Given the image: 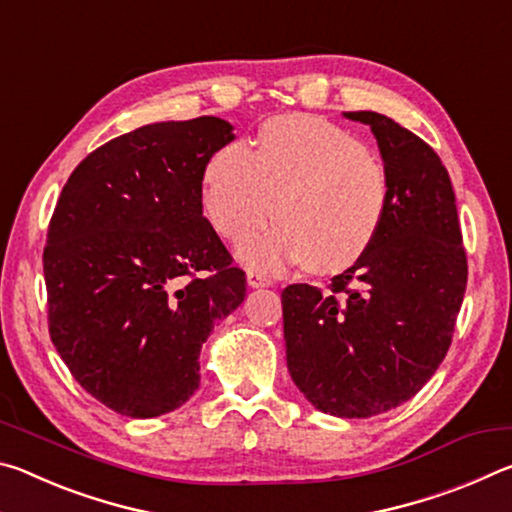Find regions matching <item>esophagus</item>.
<instances>
[{"instance_id":"obj_1","label":"esophagus","mask_w":512,"mask_h":512,"mask_svg":"<svg viewBox=\"0 0 512 512\" xmlns=\"http://www.w3.org/2000/svg\"><path fill=\"white\" fill-rule=\"evenodd\" d=\"M246 282H248V287H253V289L271 287V284H273L271 277H266V275H262V273H255V271H248V273H246Z\"/></svg>"}]
</instances>
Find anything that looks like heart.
<instances>
[{"instance_id":"obj_1","label":"heart","mask_w":512,"mask_h":512,"mask_svg":"<svg viewBox=\"0 0 512 512\" xmlns=\"http://www.w3.org/2000/svg\"><path fill=\"white\" fill-rule=\"evenodd\" d=\"M388 201V173L368 146L307 115L266 121L255 151L244 142L221 146L203 173V212L232 244L277 210L282 221L239 248L241 262L259 271H345L375 244Z\"/></svg>"}]
</instances>
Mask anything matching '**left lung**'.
I'll return each mask as SVG.
<instances>
[{
  "label": "left lung",
  "mask_w": 512,
  "mask_h": 512,
  "mask_svg": "<svg viewBox=\"0 0 512 512\" xmlns=\"http://www.w3.org/2000/svg\"><path fill=\"white\" fill-rule=\"evenodd\" d=\"M343 117L370 126L391 201L375 244L332 277V291H282L284 341L293 384L318 411L372 418L411 400L443 363L467 259L452 180L436 151L379 112Z\"/></svg>",
  "instance_id": "1"
}]
</instances>
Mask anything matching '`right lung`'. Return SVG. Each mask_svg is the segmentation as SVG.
Returning a JSON list of instances; mask_svg holds the SVG:
<instances>
[{
  "label": "right lung",
  "mask_w": 512,
  "mask_h": 512,
  "mask_svg": "<svg viewBox=\"0 0 512 512\" xmlns=\"http://www.w3.org/2000/svg\"><path fill=\"white\" fill-rule=\"evenodd\" d=\"M232 140L219 117L115 137L72 171L51 216V341L85 391L128 418L196 393L203 343L246 298L244 271L203 216L207 160Z\"/></svg>",
  "instance_id": "add662e5"
}]
</instances>
